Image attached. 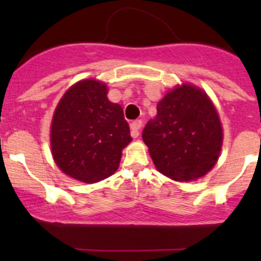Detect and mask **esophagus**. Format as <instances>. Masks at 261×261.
<instances>
[{"mask_svg": "<svg viewBox=\"0 0 261 261\" xmlns=\"http://www.w3.org/2000/svg\"><path fill=\"white\" fill-rule=\"evenodd\" d=\"M141 126H143V121L141 120H136L131 123V136L133 138H138L140 135Z\"/></svg>", "mask_w": 261, "mask_h": 261, "instance_id": "34e87169", "label": "esophagus"}]
</instances>
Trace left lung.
Here are the masks:
<instances>
[{
    "mask_svg": "<svg viewBox=\"0 0 261 261\" xmlns=\"http://www.w3.org/2000/svg\"><path fill=\"white\" fill-rule=\"evenodd\" d=\"M156 111L143 131L156 169L179 181L207 174L222 146V127L211 99L197 87L184 84L170 91Z\"/></svg>",
    "mask_w": 261,
    "mask_h": 261,
    "instance_id": "obj_1",
    "label": "left lung"
}]
</instances>
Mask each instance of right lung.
I'll use <instances>...</instances> for the list:
<instances>
[{"label":"right lung","instance_id":"add662e5","mask_svg":"<svg viewBox=\"0 0 261 261\" xmlns=\"http://www.w3.org/2000/svg\"><path fill=\"white\" fill-rule=\"evenodd\" d=\"M51 151L58 167L84 183L109 178L131 141L122 107L107 98V88L94 80L81 81L58 103L51 122Z\"/></svg>","mask_w":261,"mask_h":261}]
</instances>
